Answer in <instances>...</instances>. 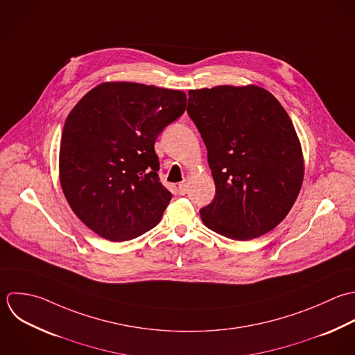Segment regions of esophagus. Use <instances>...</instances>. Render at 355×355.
<instances>
[{"label": "esophagus", "instance_id": "obj_1", "mask_svg": "<svg viewBox=\"0 0 355 355\" xmlns=\"http://www.w3.org/2000/svg\"><path fill=\"white\" fill-rule=\"evenodd\" d=\"M178 192L181 195H185L188 192V180H184L182 182L178 184Z\"/></svg>", "mask_w": 355, "mask_h": 355}]
</instances>
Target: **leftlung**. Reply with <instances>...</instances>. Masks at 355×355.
<instances>
[{"instance_id":"left-lung-1","label":"left lung","mask_w":355,"mask_h":355,"mask_svg":"<svg viewBox=\"0 0 355 355\" xmlns=\"http://www.w3.org/2000/svg\"><path fill=\"white\" fill-rule=\"evenodd\" d=\"M187 112L207 148L216 185L200 210L211 231L250 241L289 214L304 180V156L295 125L266 88L254 84L189 89Z\"/></svg>"}]
</instances>
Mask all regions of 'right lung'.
I'll use <instances>...</instances> for the list:
<instances>
[{
  "mask_svg": "<svg viewBox=\"0 0 355 355\" xmlns=\"http://www.w3.org/2000/svg\"><path fill=\"white\" fill-rule=\"evenodd\" d=\"M185 106L184 91L106 81L67 114L59 182L73 213L101 238L130 241L162 220L171 193L159 181L155 141Z\"/></svg>",
  "mask_w": 355,
  "mask_h": 355,
  "instance_id": "right-lung-1",
  "label": "right lung"
}]
</instances>
